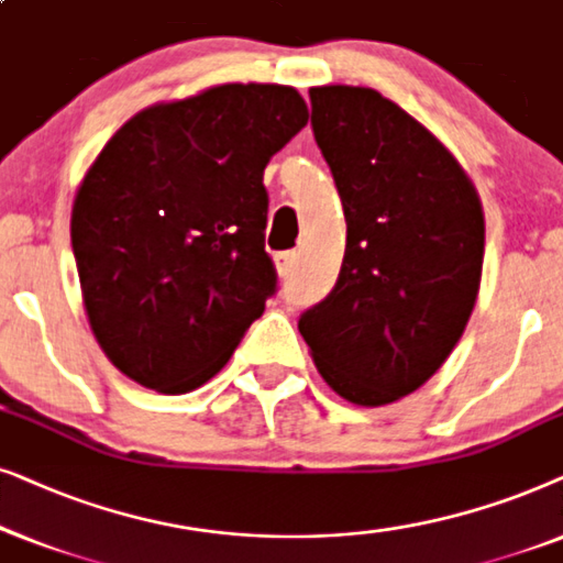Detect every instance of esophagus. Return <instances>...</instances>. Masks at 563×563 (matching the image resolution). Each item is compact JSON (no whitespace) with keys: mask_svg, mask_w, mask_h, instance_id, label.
I'll return each instance as SVG.
<instances>
[{"mask_svg":"<svg viewBox=\"0 0 563 563\" xmlns=\"http://www.w3.org/2000/svg\"><path fill=\"white\" fill-rule=\"evenodd\" d=\"M296 262H298V254H296V252H277V254H275V269H277V275L288 277L290 273H294Z\"/></svg>","mask_w":563,"mask_h":563,"instance_id":"obj_1","label":"esophagus"}]
</instances>
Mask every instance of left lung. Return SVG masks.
Segmentation results:
<instances>
[{
    "label": "left lung",
    "mask_w": 563,
    "mask_h": 563,
    "mask_svg": "<svg viewBox=\"0 0 563 563\" xmlns=\"http://www.w3.org/2000/svg\"><path fill=\"white\" fill-rule=\"evenodd\" d=\"M309 95L347 244L298 332L332 391L384 407L427 384L463 336L482 286V198L451 148L376 89Z\"/></svg>",
    "instance_id": "8db88e82"
}]
</instances>
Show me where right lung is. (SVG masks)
Instances as JSON below:
<instances>
[{
  "instance_id": "right-lung-1",
  "label": "right lung",
  "mask_w": 563,
  "mask_h": 563,
  "mask_svg": "<svg viewBox=\"0 0 563 563\" xmlns=\"http://www.w3.org/2000/svg\"><path fill=\"white\" fill-rule=\"evenodd\" d=\"M309 108L286 85H219L125 120L81 177L71 246L92 334L159 394L211 380L275 290L269 156Z\"/></svg>"
}]
</instances>
